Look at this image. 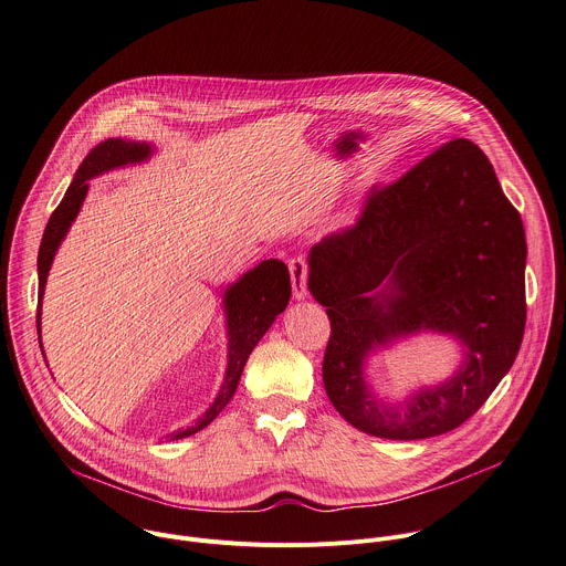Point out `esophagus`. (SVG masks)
Wrapping results in <instances>:
<instances>
[{
    "label": "esophagus",
    "mask_w": 566,
    "mask_h": 566,
    "mask_svg": "<svg viewBox=\"0 0 566 566\" xmlns=\"http://www.w3.org/2000/svg\"><path fill=\"white\" fill-rule=\"evenodd\" d=\"M287 265L292 276V294L296 301H305L307 298V261L303 256H294Z\"/></svg>",
    "instance_id": "34e87169"
}]
</instances>
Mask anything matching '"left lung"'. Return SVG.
I'll return each instance as SVG.
<instances>
[{"instance_id":"left-lung-1","label":"left lung","mask_w":566,"mask_h":566,"mask_svg":"<svg viewBox=\"0 0 566 566\" xmlns=\"http://www.w3.org/2000/svg\"><path fill=\"white\" fill-rule=\"evenodd\" d=\"M524 265L522 219L467 139L374 192L354 228L307 256V290L332 323L323 382L334 409L358 431L389 440L460 427L517 356ZM427 331L459 343L452 376L394 403L380 399L366 376L370 356Z\"/></svg>"}]
</instances>
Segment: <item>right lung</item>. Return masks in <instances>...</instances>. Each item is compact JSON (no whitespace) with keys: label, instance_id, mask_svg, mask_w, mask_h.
I'll list each match as a JSON object with an SVG mask.
<instances>
[{"label":"right lung","instance_id":"obj_1","mask_svg":"<svg viewBox=\"0 0 566 566\" xmlns=\"http://www.w3.org/2000/svg\"><path fill=\"white\" fill-rule=\"evenodd\" d=\"M157 146L150 142H133V139H108L91 150V155L82 161L77 168L62 203L51 214L49 226L42 237L40 254H38V276H40V301H38V334H40V347L42 345V301L46 292L49 272L53 268L55 254L60 245L64 243L71 226L75 223L84 199L91 188V179L102 177L106 172L126 168V166H139L155 157ZM292 296L290 285V272L287 265L279 259L261 261L256 268L248 270L243 276H239L234 283L221 285V303H223V316H226V336H228V363H226V376L223 382L212 400V405L199 416L195 422L172 431L166 436V440H179L188 438L203 427H208L232 400L243 367L256 347V343L265 336V332L272 327L276 316L285 312ZM46 358V354H44Z\"/></svg>","mask_w":566,"mask_h":566}]
</instances>
